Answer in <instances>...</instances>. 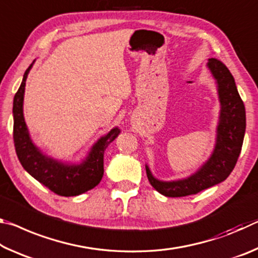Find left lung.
Instances as JSON below:
<instances>
[{"instance_id":"1","label":"left lung","mask_w":258,"mask_h":258,"mask_svg":"<svg viewBox=\"0 0 258 258\" xmlns=\"http://www.w3.org/2000/svg\"><path fill=\"white\" fill-rule=\"evenodd\" d=\"M207 66L216 80L221 102L215 149L211 158L199 168V171L183 180L159 181L152 176L149 167L146 166L150 184L166 197L196 195L223 182L233 171L241 151L246 131V111L235 86L234 78L225 64L215 58L209 59Z\"/></svg>"}]
</instances>
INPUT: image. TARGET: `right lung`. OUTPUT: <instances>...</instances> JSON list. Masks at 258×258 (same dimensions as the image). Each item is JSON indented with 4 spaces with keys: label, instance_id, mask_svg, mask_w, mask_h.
<instances>
[{
    "label": "right lung",
    "instance_id": "obj_1",
    "mask_svg": "<svg viewBox=\"0 0 258 258\" xmlns=\"http://www.w3.org/2000/svg\"><path fill=\"white\" fill-rule=\"evenodd\" d=\"M33 63L26 69L23 82L14 99V142L17 156L26 171L54 194L62 197L84 194L101 181L104 150L118 137L120 131L115 127L100 138L82 164H63L43 155L32 142L23 111L26 80Z\"/></svg>",
    "mask_w": 258,
    "mask_h": 258
}]
</instances>
